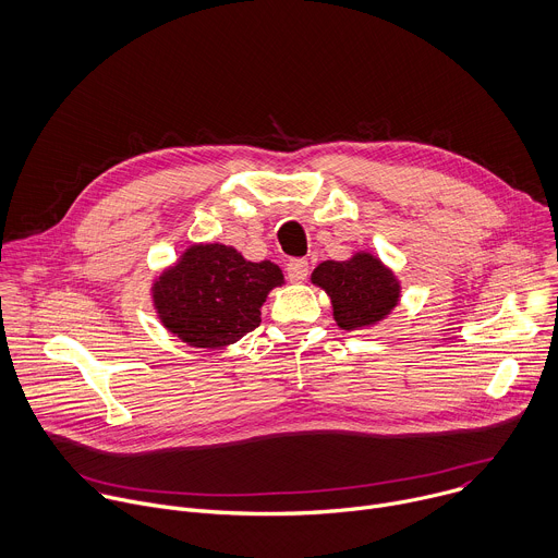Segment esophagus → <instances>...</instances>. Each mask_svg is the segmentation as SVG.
Segmentation results:
<instances>
[{
    "instance_id": "obj_1",
    "label": "esophagus",
    "mask_w": 558,
    "mask_h": 558,
    "mask_svg": "<svg viewBox=\"0 0 558 558\" xmlns=\"http://www.w3.org/2000/svg\"><path fill=\"white\" fill-rule=\"evenodd\" d=\"M286 272H288V279L294 281V283H303L310 275V266L305 259H292L288 266H286Z\"/></svg>"
}]
</instances>
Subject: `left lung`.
Listing matches in <instances>:
<instances>
[{"instance_id":"1","label":"left lung","mask_w":558,"mask_h":558,"mask_svg":"<svg viewBox=\"0 0 558 558\" xmlns=\"http://www.w3.org/2000/svg\"><path fill=\"white\" fill-rule=\"evenodd\" d=\"M312 281L320 286L333 305V318L343 329H363L385 318L398 303V281L372 255L361 253L350 262H323Z\"/></svg>"}]
</instances>
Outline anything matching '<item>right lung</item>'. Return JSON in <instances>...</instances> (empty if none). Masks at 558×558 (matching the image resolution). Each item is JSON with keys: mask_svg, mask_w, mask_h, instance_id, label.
<instances>
[{"mask_svg": "<svg viewBox=\"0 0 558 558\" xmlns=\"http://www.w3.org/2000/svg\"><path fill=\"white\" fill-rule=\"evenodd\" d=\"M283 283L272 262H246L221 244L191 246L154 286L156 310L169 331L193 348L217 350L262 323L266 294Z\"/></svg>", "mask_w": 558, "mask_h": 558, "instance_id": "1", "label": "right lung"}]
</instances>
